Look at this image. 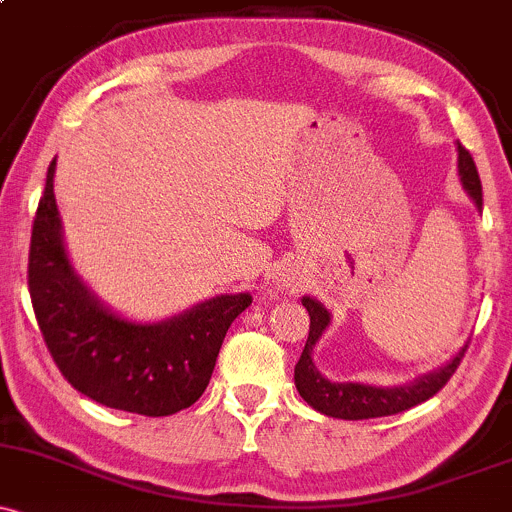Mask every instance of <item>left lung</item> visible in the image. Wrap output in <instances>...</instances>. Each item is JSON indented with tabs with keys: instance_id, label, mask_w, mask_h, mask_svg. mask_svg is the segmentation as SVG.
<instances>
[{
	"instance_id": "obj_1",
	"label": "left lung",
	"mask_w": 512,
	"mask_h": 512,
	"mask_svg": "<svg viewBox=\"0 0 512 512\" xmlns=\"http://www.w3.org/2000/svg\"><path fill=\"white\" fill-rule=\"evenodd\" d=\"M456 152H459V176L461 184H464L466 193L471 196V201L478 208L483 206V193H481V179H478L476 164L469 149L461 147V142H456ZM301 304L309 311V338H306V346L301 351V358L294 368V383H297L299 395L314 407L316 412L326 414V417L336 419H373V417H387V414H397L410 410L414 405H422L429 397H434L437 392L449 383L451 375L459 368L461 358H464L466 346L461 348L454 358L446 365H441L439 370L422 375L410 385H397V387H378V385H365V383H333V380L324 378V375L316 370L314 365V346L319 343V338L324 336V331L331 324V314L326 311V306L321 301L304 297Z\"/></svg>"
}]
</instances>
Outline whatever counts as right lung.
<instances>
[{"label":"right lung","instance_id":"right-lung-1","mask_svg":"<svg viewBox=\"0 0 512 512\" xmlns=\"http://www.w3.org/2000/svg\"><path fill=\"white\" fill-rule=\"evenodd\" d=\"M53 174L56 159L31 230L29 294L58 370L75 390L112 410L144 417L186 410L208 387L225 333L252 297L220 294L159 324L115 314L68 260Z\"/></svg>","mask_w":512,"mask_h":512}]
</instances>
